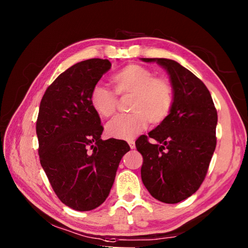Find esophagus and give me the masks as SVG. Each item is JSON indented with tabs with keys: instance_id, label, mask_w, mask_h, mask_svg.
<instances>
[{
	"instance_id": "34e87169",
	"label": "esophagus",
	"mask_w": 248,
	"mask_h": 248,
	"mask_svg": "<svg viewBox=\"0 0 248 248\" xmlns=\"http://www.w3.org/2000/svg\"><path fill=\"white\" fill-rule=\"evenodd\" d=\"M128 143H129V145H130V148H131L132 150H133L134 148H136V143H134L133 140H129Z\"/></svg>"
}]
</instances>
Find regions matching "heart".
<instances>
[{
    "instance_id": "1",
    "label": "heart",
    "mask_w": 248,
    "mask_h": 248,
    "mask_svg": "<svg viewBox=\"0 0 248 248\" xmlns=\"http://www.w3.org/2000/svg\"><path fill=\"white\" fill-rule=\"evenodd\" d=\"M119 96L131 95L130 114L120 115L106 125L108 136L117 139H132L150 123L158 125L169 118L175 103V89L166 77H155L153 71L139 64L124 66L111 78ZM114 92L102 85L91 91L92 108L102 118H110L118 107Z\"/></svg>"
}]
</instances>
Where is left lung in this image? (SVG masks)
I'll return each mask as SVG.
<instances>
[{
	"label": "left lung",
	"instance_id": "left-lung-1",
	"mask_svg": "<svg viewBox=\"0 0 248 248\" xmlns=\"http://www.w3.org/2000/svg\"><path fill=\"white\" fill-rule=\"evenodd\" d=\"M142 60L156 61L169 72L175 103L164 123L136 141L143 157L141 178L155 199L177 203L195 194L208 173L217 145V109L203 82L178 62ZM150 139L157 142L151 144Z\"/></svg>",
	"mask_w": 248,
	"mask_h": 248
}]
</instances>
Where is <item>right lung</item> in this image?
Returning <instances> with one entry per match:
<instances>
[{
	"label": "right lung",
	"instance_id": "obj_1",
	"mask_svg": "<svg viewBox=\"0 0 248 248\" xmlns=\"http://www.w3.org/2000/svg\"><path fill=\"white\" fill-rule=\"evenodd\" d=\"M107 59H90L65 70L48 86L36 123L40 164L65 205L90 211L110 192L119 163L130 146L102 140L104 127L90 94L110 69Z\"/></svg>",
	"mask_w": 248,
	"mask_h": 248
}]
</instances>
